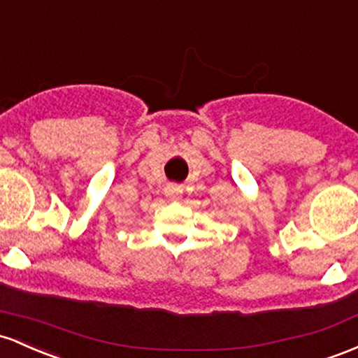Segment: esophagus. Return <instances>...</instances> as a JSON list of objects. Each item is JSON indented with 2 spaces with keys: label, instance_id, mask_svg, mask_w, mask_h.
I'll return each mask as SVG.
<instances>
[{
  "label": "esophagus",
  "instance_id": "obj_1",
  "mask_svg": "<svg viewBox=\"0 0 358 358\" xmlns=\"http://www.w3.org/2000/svg\"><path fill=\"white\" fill-rule=\"evenodd\" d=\"M180 192H182V189H180L179 186H174V184H169V186L166 187V194H167L171 199L179 198Z\"/></svg>",
  "mask_w": 358,
  "mask_h": 358
}]
</instances>
